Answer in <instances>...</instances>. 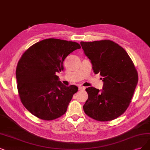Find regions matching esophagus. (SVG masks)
Here are the masks:
<instances>
[{"label": "esophagus", "instance_id": "esophagus-1", "mask_svg": "<svg viewBox=\"0 0 150 150\" xmlns=\"http://www.w3.org/2000/svg\"><path fill=\"white\" fill-rule=\"evenodd\" d=\"M79 90H85V87H84V86H79Z\"/></svg>", "mask_w": 150, "mask_h": 150}]
</instances>
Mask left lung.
I'll list each match as a JSON object with an SVG mask.
<instances>
[{
  "instance_id": "1",
  "label": "left lung",
  "mask_w": 150,
  "mask_h": 150,
  "mask_svg": "<svg viewBox=\"0 0 150 150\" xmlns=\"http://www.w3.org/2000/svg\"><path fill=\"white\" fill-rule=\"evenodd\" d=\"M95 74L103 77L101 90L86 88L88 98L83 106L86 115L98 121H109L129 107L138 83L134 63L124 48L110 40L80 42Z\"/></svg>"
}]
</instances>
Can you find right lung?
I'll return each instance as SVG.
<instances>
[{
    "mask_svg": "<svg viewBox=\"0 0 150 150\" xmlns=\"http://www.w3.org/2000/svg\"><path fill=\"white\" fill-rule=\"evenodd\" d=\"M80 48L75 42L49 38L33 44L21 56L16 69L19 96L36 117L51 120L67 111L79 88L64 85L55 74L64 70L66 57Z\"/></svg>",
    "mask_w": 150,
    "mask_h": 150,
    "instance_id": "right-lung-1",
    "label": "right lung"
}]
</instances>
